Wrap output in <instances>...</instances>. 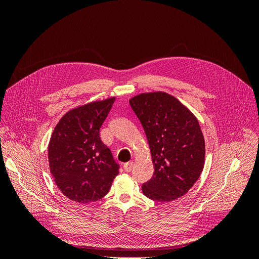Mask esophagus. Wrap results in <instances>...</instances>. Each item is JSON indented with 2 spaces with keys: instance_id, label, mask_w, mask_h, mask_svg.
<instances>
[{
  "instance_id": "esophagus-1",
  "label": "esophagus",
  "mask_w": 259,
  "mask_h": 259,
  "mask_svg": "<svg viewBox=\"0 0 259 259\" xmlns=\"http://www.w3.org/2000/svg\"><path fill=\"white\" fill-rule=\"evenodd\" d=\"M133 166H134V162H127V163H125L124 165H123L124 170L126 171V173H130V171H131L132 168H133Z\"/></svg>"
}]
</instances>
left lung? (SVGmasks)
Returning a JSON list of instances; mask_svg holds the SVG:
<instances>
[{
	"instance_id": "8db88e82",
	"label": "left lung",
	"mask_w": 259,
	"mask_h": 259,
	"mask_svg": "<svg viewBox=\"0 0 259 259\" xmlns=\"http://www.w3.org/2000/svg\"><path fill=\"white\" fill-rule=\"evenodd\" d=\"M130 105L142 123L154 173L143 184L147 198L170 202L183 197L204 167L205 143L195 116L166 93L140 94Z\"/></svg>"
}]
</instances>
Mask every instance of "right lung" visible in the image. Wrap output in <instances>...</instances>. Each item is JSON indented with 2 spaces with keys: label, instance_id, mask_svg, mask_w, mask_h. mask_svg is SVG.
Instances as JSON below:
<instances>
[{
  "label": "right lung",
  "instance_id": "right-lung-1",
  "mask_svg": "<svg viewBox=\"0 0 259 259\" xmlns=\"http://www.w3.org/2000/svg\"><path fill=\"white\" fill-rule=\"evenodd\" d=\"M114 100L95 101L70 110L53 132L49 145L51 173L70 200L84 204L98 201L119 174L120 165L99 135Z\"/></svg>",
  "mask_w": 259,
  "mask_h": 259
}]
</instances>
